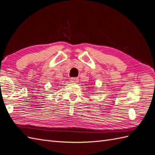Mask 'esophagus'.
<instances>
[{
    "mask_svg": "<svg viewBox=\"0 0 155 155\" xmlns=\"http://www.w3.org/2000/svg\"><path fill=\"white\" fill-rule=\"evenodd\" d=\"M78 81V78H71V82L73 83H77Z\"/></svg>",
    "mask_w": 155,
    "mask_h": 155,
    "instance_id": "obj_1",
    "label": "esophagus"
}]
</instances>
